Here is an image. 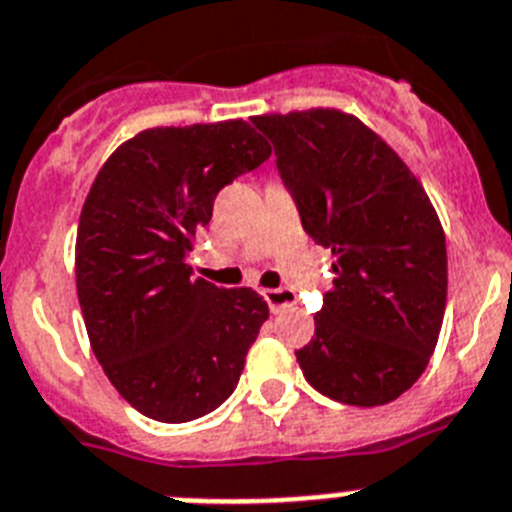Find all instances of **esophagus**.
Returning a JSON list of instances; mask_svg holds the SVG:
<instances>
[{
	"mask_svg": "<svg viewBox=\"0 0 512 512\" xmlns=\"http://www.w3.org/2000/svg\"><path fill=\"white\" fill-rule=\"evenodd\" d=\"M265 301H268L270 311H281L286 306L296 304V293L291 288H273V291H262Z\"/></svg>",
	"mask_w": 512,
	"mask_h": 512,
	"instance_id": "34e87169",
	"label": "esophagus"
}]
</instances>
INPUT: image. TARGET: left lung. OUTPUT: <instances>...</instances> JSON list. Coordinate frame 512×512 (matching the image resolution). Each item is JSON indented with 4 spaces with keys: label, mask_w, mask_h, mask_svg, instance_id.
I'll return each instance as SVG.
<instances>
[{
    "label": "left lung",
    "mask_w": 512,
    "mask_h": 512,
    "mask_svg": "<svg viewBox=\"0 0 512 512\" xmlns=\"http://www.w3.org/2000/svg\"><path fill=\"white\" fill-rule=\"evenodd\" d=\"M335 281L296 361L319 394L389 404L428 368L446 311L441 221L407 164L340 110L252 118Z\"/></svg>",
    "instance_id": "obj_1"
}]
</instances>
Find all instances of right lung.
Masks as SVG:
<instances>
[{
  "instance_id": "add662e5",
  "label": "right lung",
  "mask_w": 512,
  "mask_h": 512,
  "mask_svg": "<svg viewBox=\"0 0 512 512\" xmlns=\"http://www.w3.org/2000/svg\"><path fill=\"white\" fill-rule=\"evenodd\" d=\"M270 157L244 121L151 128L115 149L77 234V296L92 350L133 410L190 422L231 397L268 304L193 278L188 252L221 188Z\"/></svg>"
}]
</instances>
